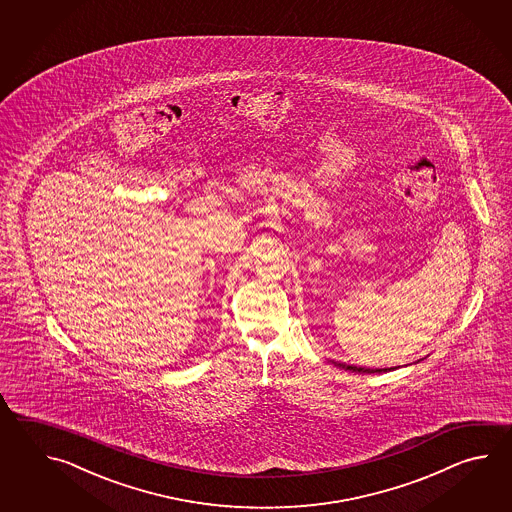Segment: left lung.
Listing matches in <instances>:
<instances>
[{"instance_id": "left-lung-1", "label": "left lung", "mask_w": 512, "mask_h": 512, "mask_svg": "<svg viewBox=\"0 0 512 512\" xmlns=\"http://www.w3.org/2000/svg\"><path fill=\"white\" fill-rule=\"evenodd\" d=\"M335 366L342 368V370L355 371V373H384V371L397 370V368H375V370H371V368H357V366H349V364H342V362H335Z\"/></svg>"}]
</instances>
